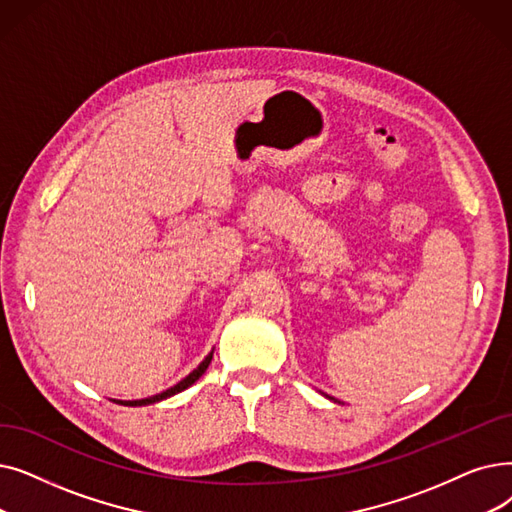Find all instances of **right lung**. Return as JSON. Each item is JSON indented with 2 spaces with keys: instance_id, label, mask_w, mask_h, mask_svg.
<instances>
[{
  "instance_id": "add662e5",
  "label": "right lung",
  "mask_w": 512,
  "mask_h": 512,
  "mask_svg": "<svg viewBox=\"0 0 512 512\" xmlns=\"http://www.w3.org/2000/svg\"><path fill=\"white\" fill-rule=\"evenodd\" d=\"M211 358H213V353H209L207 358L203 360V364L198 366L196 370H192L184 381H180L177 385H173L171 389H167V391H163V393H159V395H152V397H146V399H136V402H119V404H123V406H146V404H154V402H161V399H167V397H171V395H175V393H180V391H184V389H188L194 381H198L201 379V376L205 374V370L209 368V364H211Z\"/></svg>"
}]
</instances>
